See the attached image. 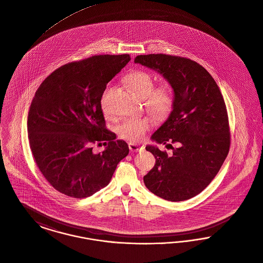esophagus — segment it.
Returning a JSON list of instances; mask_svg holds the SVG:
<instances>
[{
	"mask_svg": "<svg viewBox=\"0 0 263 263\" xmlns=\"http://www.w3.org/2000/svg\"><path fill=\"white\" fill-rule=\"evenodd\" d=\"M128 146H129V150L131 152H138V151H141L143 149V146H140V145L135 144V143H129Z\"/></svg>",
	"mask_w": 263,
	"mask_h": 263,
	"instance_id": "esophagus-1",
	"label": "esophagus"
}]
</instances>
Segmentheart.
<instances>
[{
	"label": "heart",
	"mask_w": 263,
	"mask_h": 263,
	"mask_svg": "<svg viewBox=\"0 0 263 263\" xmlns=\"http://www.w3.org/2000/svg\"><path fill=\"white\" fill-rule=\"evenodd\" d=\"M129 87L141 98H145L149 110L157 116H164L170 111L173 104V94L168 85L155 87L154 78L143 70L130 72L126 78ZM101 106L104 114L109 112L105 105V93L101 99ZM153 126L152 119L148 117L127 118L118 125L117 131L120 137L132 142H139L146 132Z\"/></svg>",
	"instance_id": "b5f03b06"
}]
</instances>
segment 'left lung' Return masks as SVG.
<instances>
[{
  "mask_svg": "<svg viewBox=\"0 0 263 263\" xmlns=\"http://www.w3.org/2000/svg\"><path fill=\"white\" fill-rule=\"evenodd\" d=\"M135 63L157 71L170 84L173 104L167 120L151 136L157 144H177L173 155L157 145L154 168L144 184L154 195L171 201L189 200L216 177L229 154L231 136L223 97L213 77L198 62L167 54L136 57Z\"/></svg>",
  "mask_w": 263,
  "mask_h": 263,
  "instance_id": "left-lung-1",
  "label": "left lung"
}]
</instances>
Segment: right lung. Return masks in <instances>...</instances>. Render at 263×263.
I'll list each match as a JSON object with an SVG mask.
<instances>
[{
    "mask_svg": "<svg viewBox=\"0 0 263 263\" xmlns=\"http://www.w3.org/2000/svg\"><path fill=\"white\" fill-rule=\"evenodd\" d=\"M129 54L94 55L64 64L40 85L28 114L31 153L47 182L68 197L83 199L108 185L128 153L123 140L105 128L101 97ZM107 147L93 154L95 142Z\"/></svg>",
    "mask_w": 263,
    "mask_h": 263,
    "instance_id": "add662e5",
    "label": "right lung"
}]
</instances>
